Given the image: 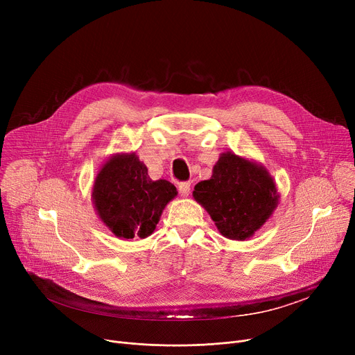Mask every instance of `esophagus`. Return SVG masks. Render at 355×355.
<instances>
[{
  "instance_id": "1",
  "label": "esophagus",
  "mask_w": 355,
  "mask_h": 355,
  "mask_svg": "<svg viewBox=\"0 0 355 355\" xmlns=\"http://www.w3.org/2000/svg\"><path fill=\"white\" fill-rule=\"evenodd\" d=\"M191 190V184L190 182H180L178 184V191L181 194V197H189Z\"/></svg>"
}]
</instances>
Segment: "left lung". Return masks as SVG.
I'll list each match as a JSON object with an SVG mask.
<instances>
[{
  "label": "left lung",
  "instance_id": "obj_1",
  "mask_svg": "<svg viewBox=\"0 0 355 355\" xmlns=\"http://www.w3.org/2000/svg\"><path fill=\"white\" fill-rule=\"evenodd\" d=\"M193 197L221 236L239 241L252 237L279 204L276 182L266 168L232 151L220 154L210 180L200 181Z\"/></svg>",
  "mask_w": 355,
  "mask_h": 355
}]
</instances>
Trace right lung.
<instances>
[{"instance_id": "right-lung-1", "label": "right lung", "mask_w": 355, "mask_h": 355, "mask_svg": "<svg viewBox=\"0 0 355 355\" xmlns=\"http://www.w3.org/2000/svg\"><path fill=\"white\" fill-rule=\"evenodd\" d=\"M177 194L170 181L149 178L148 168L135 153L109 157L92 187L98 217L119 239L151 236L166 204Z\"/></svg>"}]
</instances>
